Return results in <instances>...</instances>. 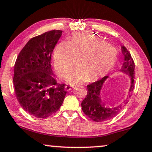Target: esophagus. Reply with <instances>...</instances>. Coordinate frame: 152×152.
I'll list each match as a JSON object with an SVG mask.
<instances>
[{"mask_svg": "<svg viewBox=\"0 0 152 152\" xmlns=\"http://www.w3.org/2000/svg\"><path fill=\"white\" fill-rule=\"evenodd\" d=\"M65 88V89H66V91H69L71 90V89H72V88H73V87L70 86V85H66Z\"/></svg>", "mask_w": 152, "mask_h": 152, "instance_id": "esophagus-1", "label": "esophagus"}]
</instances>
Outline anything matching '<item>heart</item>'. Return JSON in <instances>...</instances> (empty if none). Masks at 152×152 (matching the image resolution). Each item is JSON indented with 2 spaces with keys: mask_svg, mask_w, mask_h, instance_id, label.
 Wrapping results in <instances>:
<instances>
[{
  "mask_svg": "<svg viewBox=\"0 0 152 152\" xmlns=\"http://www.w3.org/2000/svg\"><path fill=\"white\" fill-rule=\"evenodd\" d=\"M77 58V66L67 72L65 80L71 85L96 80L107 74L118 59V50L98 36L89 32L76 33L70 42H59L53 53V65L63 76Z\"/></svg>",
  "mask_w": 152,
  "mask_h": 152,
  "instance_id": "1",
  "label": "heart"
}]
</instances>
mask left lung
<instances>
[{"label": "left lung", "instance_id": "1", "mask_svg": "<svg viewBox=\"0 0 152 152\" xmlns=\"http://www.w3.org/2000/svg\"><path fill=\"white\" fill-rule=\"evenodd\" d=\"M121 50L122 53L125 57H124V62L120 69V71L122 73L126 74L130 76L131 85H130L129 90V98H130L134 87L135 65H134V60L127 48L125 46H122ZM107 78L108 76H104L100 80L92 83L87 86V94L85 99L83 100L81 107H82L83 112H84V114L88 116L91 121L95 122H103L113 118L121 112L123 107L125 106L129 101L128 100L129 98H127L123 102V104H121L118 106L114 107H108L106 106L105 102L102 101L100 97V90L104 83Z\"/></svg>", "mask_w": 152, "mask_h": 152}]
</instances>
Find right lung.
Wrapping results in <instances>:
<instances>
[{
	"instance_id": "right-lung-1",
	"label": "right lung",
	"mask_w": 152,
	"mask_h": 152,
	"mask_svg": "<svg viewBox=\"0 0 152 152\" xmlns=\"http://www.w3.org/2000/svg\"><path fill=\"white\" fill-rule=\"evenodd\" d=\"M63 33L52 30L31 38L17 57L14 86L17 100L25 112L38 118L55 114L65 97V84L54 78L51 57Z\"/></svg>"
}]
</instances>
